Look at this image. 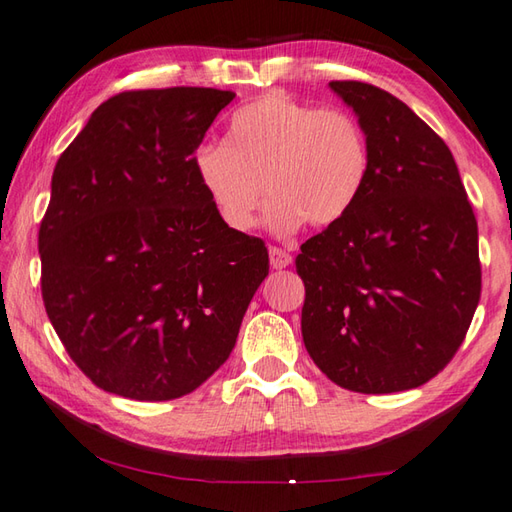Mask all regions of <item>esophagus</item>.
Masks as SVG:
<instances>
[{"label": "esophagus", "mask_w": 512, "mask_h": 512, "mask_svg": "<svg viewBox=\"0 0 512 512\" xmlns=\"http://www.w3.org/2000/svg\"><path fill=\"white\" fill-rule=\"evenodd\" d=\"M268 257H271V266H273V268H277V271H280V268H286L288 264L293 262L291 253H286L284 248H277V246H271V248H268Z\"/></svg>", "instance_id": "obj_1"}]
</instances>
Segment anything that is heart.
<instances>
[{"mask_svg": "<svg viewBox=\"0 0 512 512\" xmlns=\"http://www.w3.org/2000/svg\"><path fill=\"white\" fill-rule=\"evenodd\" d=\"M197 181L217 217L235 232L255 226L264 188L266 219L277 232L304 221L327 228L356 208L371 174V145L356 114L271 91L239 107L226 143L192 154Z\"/></svg>", "mask_w": 512, "mask_h": 512, "instance_id": "1", "label": "heart"}]
</instances>
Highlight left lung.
<instances>
[{
    "mask_svg": "<svg viewBox=\"0 0 512 512\" xmlns=\"http://www.w3.org/2000/svg\"><path fill=\"white\" fill-rule=\"evenodd\" d=\"M329 87L365 127L371 174L356 208L295 259L304 347L351 392H405L466 338L481 297L477 219L448 145L403 100L358 80Z\"/></svg>",
    "mask_w": 512,
    "mask_h": 512,
    "instance_id": "1",
    "label": "left lung"
}]
</instances>
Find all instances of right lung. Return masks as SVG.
I'll list each match as a JSON object with an SVG mask.
<instances>
[{
  "label": "right lung",
  "mask_w": 512,
  "mask_h": 512,
  "mask_svg": "<svg viewBox=\"0 0 512 512\" xmlns=\"http://www.w3.org/2000/svg\"><path fill=\"white\" fill-rule=\"evenodd\" d=\"M232 91H123L55 163L40 224L42 300L91 383L172 401L228 360L268 275L259 237L230 230L192 154Z\"/></svg>",
  "instance_id": "obj_1"
}]
</instances>
